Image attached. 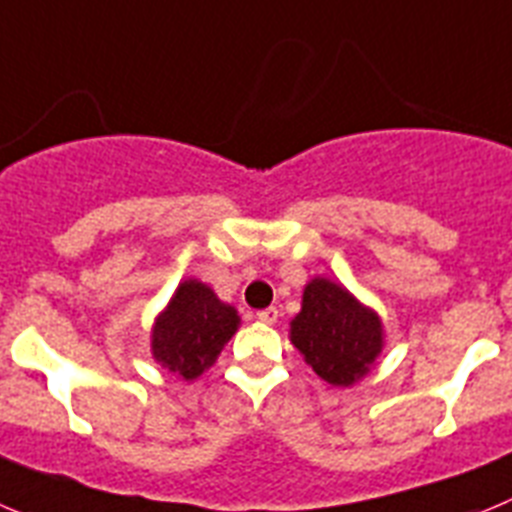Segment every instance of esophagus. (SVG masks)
<instances>
[{
    "label": "esophagus",
    "instance_id": "obj_1",
    "mask_svg": "<svg viewBox=\"0 0 512 512\" xmlns=\"http://www.w3.org/2000/svg\"><path fill=\"white\" fill-rule=\"evenodd\" d=\"M257 319H260L262 324H275V321H278V308H262V311H257Z\"/></svg>",
    "mask_w": 512,
    "mask_h": 512
}]
</instances>
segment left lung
Returning a JSON list of instances; mask_svg holds the SVG:
<instances>
[{"label":"left lung","mask_w":512,"mask_h":512,"mask_svg":"<svg viewBox=\"0 0 512 512\" xmlns=\"http://www.w3.org/2000/svg\"><path fill=\"white\" fill-rule=\"evenodd\" d=\"M290 342L321 380L347 388L380 354L382 326L349 290L316 278L303 290L301 313L290 321Z\"/></svg>","instance_id":"obj_1"}]
</instances>
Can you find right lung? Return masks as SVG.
Listing matches in <instances>:
<instances>
[{"mask_svg":"<svg viewBox=\"0 0 512 512\" xmlns=\"http://www.w3.org/2000/svg\"><path fill=\"white\" fill-rule=\"evenodd\" d=\"M237 324V311L219 301L209 285L186 280L155 321L153 357L183 380H193L214 365Z\"/></svg>","mask_w":512,"mask_h":512,"instance_id":"1","label":"right lung"}]
</instances>
